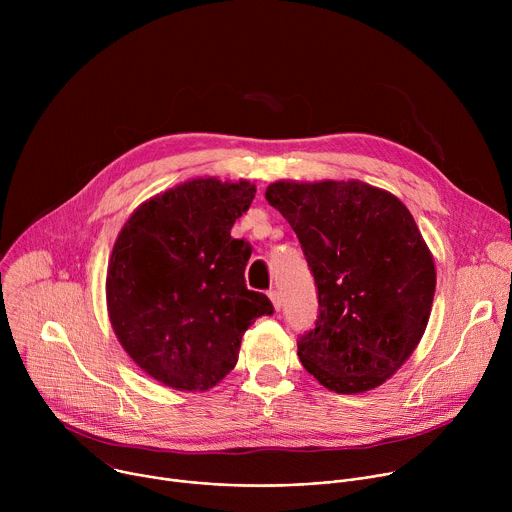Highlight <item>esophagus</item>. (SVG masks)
I'll return each mask as SVG.
<instances>
[{
  "mask_svg": "<svg viewBox=\"0 0 512 512\" xmlns=\"http://www.w3.org/2000/svg\"><path fill=\"white\" fill-rule=\"evenodd\" d=\"M269 300H271V304H273V308L279 312L281 310V296H279V291L277 289H269Z\"/></svg>",
  "mask_w": 512,
  "mask_h": 512,
  "instance_id": "obj_1",
  "label": "esophagus"
}]
</instances>
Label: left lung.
Instances as JSON below:
<instances>
[{
  "label": "left lung",
  "instance_id": "1",
  "mask_svg": "<svg viewBox=\"0 0 512 512\" xmlns=\"http://www.w3.org/2000/svg\"><path fill=\"white\" fill-rule=\"evenodd\" d=\"M265 198L316 283L318 320L298 338L304 369L336 393L379 387L415 350L433 304L435 267L411 212L358 180L275 182Z\"/></svg>",
  "mask_w": 512,
  "mask_h": 512
}]
</instances>
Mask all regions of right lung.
<instances>
[{"instance_id": "right-lung-1", "label": "right lung", "mask_w": 512, "mask_h": 512, "mask_svg": "<svg viewBox=\"0 0 512 512\" xmlns=\"http://www.w3.org/2000/svg\"><path fill=\"white\" fill-rule=\"evenodd\" d=\"M255 186L198 178L141 204L121 229L107 271L111 326L150 377L206 391L237 364L245 330L273 306L247 289L251 245L231 229Z\"/></svg>"}]
</instances>
